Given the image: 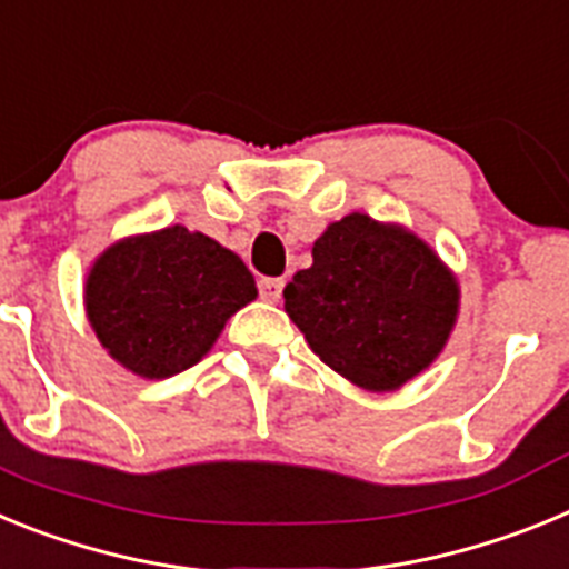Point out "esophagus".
<instances>
[{
  "label": "esophagus",
  "mask_w": 569,
  "mask_h": 569,
  "mask_svg": "<svg viewBox=\"0 0 569 569\" xmlns=\"http://www.w3.org/2000/svg\"><path fill=\"white\" fill-rule=\"evenodd\" d=\"M281 288H284V281L273 279V276H261L259 279V296L264 301H279Z\"/></svg>",
  "instance_id": "esophagus-1"
}]
</instances>
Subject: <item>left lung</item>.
<instances>
[{"mask_svg":"<svg viewBox=\"0 0 569 569\" xmlns=\"http://www.w3.org/2000/svg\"><path fill=\"white\" fill-rule=\"evenodd\" d=\"M284 310L325 365L385 393L445 350L459 281L416 233L350 213L316 239L313 264L284 288Z\"/></svg>","mask_w":569,"mask_h":569,"instance_id":"8db88e82","label":"left lung"}]
</instances>
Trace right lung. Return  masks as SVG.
<instances>
[{"instance_id":"add662e5","label":"right lung","mask_w":569,"mask_h":569,"mask_svg":"<svg viewBox=\"0 0 569 569\" xmlns=\"http://www.w3.org/2000/svg\"><path fill=\"white\" fill-rule=\"evenodd\" d=\"M253 299L256 281L244 261L182 224L110 244L84 284L90 328L142 379L193 367L224 321Z\"/></svg>"}]
</instances>
